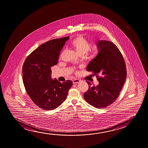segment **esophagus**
<instances>
[{"label":"esophagus","instance_id":"obj_1","mask_svg":"<svg viewBox=\"0 0 148 148\" xmlns=\"http://www.w3.org/2000/svg\"><path fill=\"white\" fill-rule=\"evenodd\" d=\"M73 84H77L79 83L80 82V80L79 79H73Z\"/></svg>","mask_w":148,"mask_h":148}]
</instances>
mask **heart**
Here are the masks:
<instances>
[{
  "label": "heart",
  "mask_w": 148,
  "mask_h": 148,
  "mask_svg": "<svg viewBox=\"0 0 148 148\" xmlns=\"http://www.w3.org/2000/svg\"><path fill=\"white\" fill-rule=\"evenodd\" d=\"M71 47L79 55H84L91 50V45L89 42L82 35L76 36L71 42Z\"/></svg>",
  "instance_id": "1"
}]
</instances>
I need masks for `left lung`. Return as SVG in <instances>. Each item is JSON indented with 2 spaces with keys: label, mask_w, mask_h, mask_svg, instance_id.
I'll return each instance as SVG.
<instances>
[{
  "label": "left lung",
  "mask_w": 148,
  "mask_h": 148,
  "mask_svg": "<svg viewBox=\"0 0 148 148\" xmlns=\"http://www.w3.org/2000/svg\"><path fill=\"white\" fill-rule=\"evenodd\" d=\"M98 53L90 61L86 70L96 75L99 84L92 87L87 81L89 89L84 94L86 101L98 108H104L112 104L119 96L124 84L127 71L121 52L114 44L100 40L96 42Z\"/></svg>",
  "instance_id": "obj_1"
}]
</instances>
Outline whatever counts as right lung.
Here are the masks:
<instances>
[{
  "label": "right lung",
  "instance_id": "add662e5",
  "mask_svg": "<svg viewBox=\"0 0 148 148\" xmlns=\"http://www.w3.org/2000/svg\"><path fill=\"white\" fill-rule=\"evenodd\" d=\"M69 37L51 40L42 44L27 57L23 66L25 89L33 102L44 110H53L66 99L73 82L63 83L52 79L51 67Z\"/></svg>",
  "mask_w": 148,
  "mask_h": 148
}]
</instances>
